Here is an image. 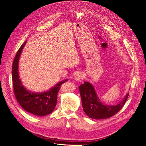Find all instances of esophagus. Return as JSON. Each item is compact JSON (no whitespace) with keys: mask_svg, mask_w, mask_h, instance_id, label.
I'll list each match as a JSON object with an SVG mask.
<instances>
[{"mask_svg":"<svg viewBox=\"0 0 146 146\" xmlns=\"http://www.w3.org/2000/svg\"><path fill=\"white\" fill-rule=\"evenodd\" d=\"M83 75L82 73H78L74 76V79L76 81H78L83 79Z\"/></svg>","mask_w":146,"mask_h":146,"instance_id":"34e87169","label":"esophagus"}]
</instances>
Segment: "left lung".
<instances>
[{"label":"left lung","mask_w":146,"mask_h":146,"mask_svg":"<svg viewBox=\"0 0 146 146\" xmlns=\"http://www.w3.org/2000/svg\"><path fill=\"white\" fill-rule=\"evenodd\" d=\"M79 89L83 111L89 118L95 119H103L113 116L122 109L129 95L127 93L117 105H108L101 101L95 88L89 82H84L79 86Z\"/></svg>","instance_id":"left-lung-1"}]
</instances>
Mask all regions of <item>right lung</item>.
<instances>
[{
    "mask_svg": "<svg viewBox=\"0 0 146 146\" xmlns=\"http://www.w3.org/2000/svg\"><path fill=\"white\" fill-rule=\"evenodd\" d=\"M27 42L21 45L13 62L12 81L14 94L19 105L27 112L36 116H45L50 114L54 110L60 86L68 79L57 83L48 90L42 92H33L27 90L22 85L18 73L20 56Z\"/></svg>",
    "mask_w": 146,
    "mask_h": 146,
    "instance_id": "obj_1",
    "label": "right lung"
}]
</instances>
